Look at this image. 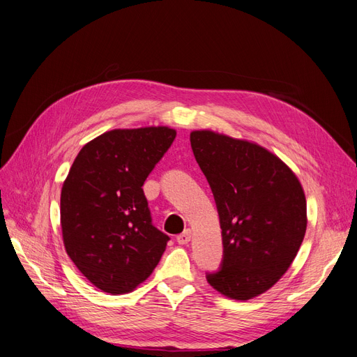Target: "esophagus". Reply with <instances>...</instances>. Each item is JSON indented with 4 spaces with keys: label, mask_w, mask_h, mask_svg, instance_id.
<instances>
[{
    "label": "esophagus",
    "mask_w": 357,
    "mask_h": 357,
    "mask_svg": "<svg viewBox=\"0 0 357 357\" xmlns=\"http://www.w3.org/2000/svg\"><path fill=\"white\" fill-rule=\"evenodd\" d=\"M192 238V231L190 229H185L184 232H181L180 235H177V243L178 244H188Z\"/></svg>",
    "instance_id": "34e87169"
}]
</instances>
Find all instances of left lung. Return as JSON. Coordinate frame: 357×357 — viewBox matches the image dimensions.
<instances>
[{"mask_svg":"<svg viewBox=\"0 0 357 357\" xmlns=\"http://www.w3.org/2000/svg\"><path fill=\"white\" fill-rule=\"evenodd\" d=\"M190 144L222 229V263L206 279L228 298L259 296L286 273L303 241L302 185L289 167L257 144L212 130L192 132Z\"/></svg>","mask_w":357,"mask_h":357,"instance_id":"obj_1","label":"left lung"}]
</instances>
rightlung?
Here are the masks:
<instances>
[{
  "mask_svg": "<svg viewBox=\"0 0 357 357\" xmlns=\"http://www.w3.org/2000/svg\"><path fill=\"white\" fill-rule=\"evenodd\" d=\"M174 138L167 126L106 132L82 146L63 181L65 250L103 292L133 291L162 256L169 236L152 225L142 185Z\"/></svg>",
  "mask_w": 357,
  "mask_h": 357,
  "instance_id": "right-lung-1",
  "label": "right lung"
}]
</instances>
